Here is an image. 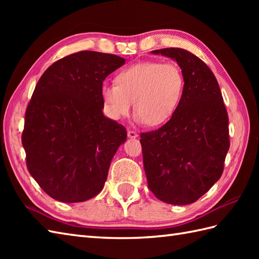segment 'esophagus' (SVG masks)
I'll return each mask as SVG.
<instances>
[{"label":"esophagus","instance_id":"esophagus-1","mask_svg":"<svg viewBox=\"0 0 259 259\" xmlns=\"http://www.w3.org/2000/svg\"><path fill=\"white\" fill-rule=\"evenodd\" d=\"M128 137L131 139H134V138H137V137H138V134H137L135 130H129L128 131Z\"/></svg>","mask_w":259,"mask_h":259}]
</instances>
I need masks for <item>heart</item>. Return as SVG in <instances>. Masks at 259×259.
I'll use <instances>...</instances> for the list:
<instances>
[{"instance_id":"b5f03b06","label":"heart","mask_w":259,"mask_h":259,"mask_svg":"<svg viewBox=\"0 0 259 259\" xmlns=\"http://www.w3.org/2000/svg\"><path fill=\"white\" fill-rule=\"evenodd\" d=\"M185 90V75L177 63L146 61L121 70L115 84L104 83L101 97L109 117H126L135 107L136 120L152 126L174 117Z\"/></svg>"}]
</instances>
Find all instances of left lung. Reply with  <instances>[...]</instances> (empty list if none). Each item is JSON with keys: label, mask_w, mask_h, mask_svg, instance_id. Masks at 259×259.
<instances>
[{"label": "left lung", "mask_w": 259, "mask_h": 259, "mask_svg": "<svg viewBox=\"0 0 259 259\" xmlns=\"http://www.w3.org/2000/svg\"><path fill=\"white\" fill-rule=\"evenodd\" d=\"M152 52L177 61L185 90L167 123L140 134L148 188L163 202L189 205L222 177L230 146L228 113L218 82L202 60L180 48Z\"/></svg>", "instance_id": "left-lung-1"}]
</instances>
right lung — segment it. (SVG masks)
<instances>
[{
  "instance_id": "1",
  "label": "right lung",
  "mask_w": 259,
  "mask_h": 259,
  "mask_svg": "<svg viewBox=\"0 0 259 259\" xmlns=\"http://www.w3.org/2000/svg\"><path fill=\"white\" fill-rule=\"evenodd\" d=\"M124 61L115 54L76 52L54 62L37 81L22 145L27 170L53 199L85 201L102 190L126 130L103 115L101 88Z\"/></svg>"
}]
</instances>
